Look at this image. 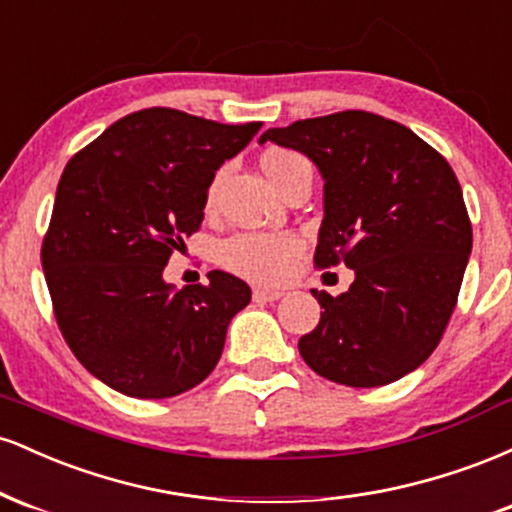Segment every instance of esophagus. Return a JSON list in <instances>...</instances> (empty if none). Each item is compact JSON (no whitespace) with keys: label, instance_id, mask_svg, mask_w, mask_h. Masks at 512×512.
<instances>
[{"label":"esophagus","instance_id":"esophagus-1","mask_svg":"<svg viewBox=\"0 0 512 512\" xmlns=\"http://www.w3.org/2000/svg\"><path fill=\"white\" fill-rule=\"evenodd\" d=\"M279 298H281V291L276 289H262V286L252 289V301L255 303H272V301H279Z\"/></svg>","mask_w":512,"mask_h":512}]
</instances>
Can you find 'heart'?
Listing matches in <instances>:
<instances>
[{"label":"heart","mask_w":512,"mask_h":512,"mask_svg":"<svg viewBox=\"0 0 512 512\" xmlns=\"http://www.w3.org/2000/svg\"><path fill=\"white\" fill-rule=\"evenodd\" d=\"M308 166L305 156L291 149H269L262 154V170L276 187H284L286 180L298 168ZM219 178L211 180L207 192V204L211 207L216 197ZM303 243L293 233H269V231H243L226 238L219 245L216 260L226 272L243 276L257 284H276L291 272L301 255Z\"/></svg>","instance_id":"b5f03b06"}]
</instances>
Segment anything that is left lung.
Listing matches in <instances>:
<instances>
[{"label": "left lung", "instance_id": "obj_1", "mask_svg": "<svg viewBox=\"0 0 512 512\" xmlns=\"http://www.w3.org/2000/svg\"><path fill=\"white\" fill-rule=\"evenodd\" d=\"M260 142L301 151L325 178L315 267L346 264L349 291H313L320 322L298 339L322 378L380 387L433 354L457 305L472 221L450 163L409 127L366 110L274 127Z\"/></svg>", "mask_w": 512, "mask_h": 512}]
</instances>
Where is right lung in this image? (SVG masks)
<instances>
[{"mask_svg":"<svg viewBox=\"0 0 512 512\" xmlns=\"http://www.w3.org/2000/svg\"><path fill=\"white\" fill-rule=\"evenodd\" d=\"M260 127L146 108L69 158L40 262L64 342L122 395L166 399L202 383L250 303L233 274L175 291L163 267L202 226L216 170Z\"/></svg>","mask_w":512,"mask_h":512,"instance_id":"1","label":"right lung"}]
</instances>
